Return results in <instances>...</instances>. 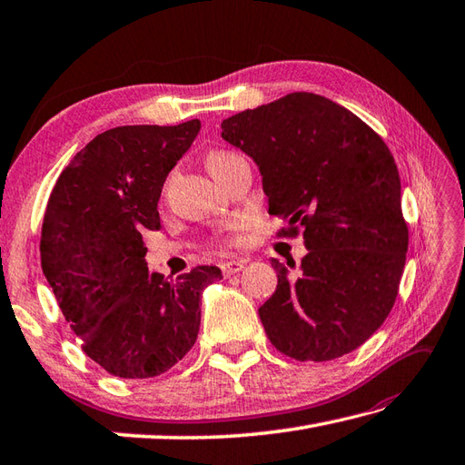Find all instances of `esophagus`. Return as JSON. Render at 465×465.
I'll list each match as a JSON object with an SVG mask.
<instances>
[{
  "instance_id": "34e87169",
  "label": "esophagus",
  "mask_w": 465,
  "mask_h": 465,
  "mask_svg": "<svg viewBox=\"0 0 465 465\" xmlns=\"http://www.w3.org/2000/svg\"><path fill=\"white\" fill-rule=\"evenodd\" d=\"M244 269V261H226L221 264V271L224 277H229V274H234Z\"/></svg>"
}]
</instances>
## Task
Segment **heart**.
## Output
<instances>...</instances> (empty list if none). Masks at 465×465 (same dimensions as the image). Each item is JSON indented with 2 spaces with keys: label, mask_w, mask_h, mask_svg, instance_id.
<instances>
[{
  "label": "heart",
  "mask_w": 465,
  "mask_h": 465,
  "mask_svg": "<svg viewBox=\"0 0 465 465\" xmlns=\"http://www.w3.org/2000/svg\"><path fill=\"white\" fill-rule=\"evenodd\" d=\"M234 158H236V154H232V153H211L206 156V168L211 170V174H216L221 168H224ZM242 234H244V224L242 223H232L231 232L226 234V242L239 244L242 241Z\"/></svg>",
  "instance_id": "obj_1"
}]
</instances>
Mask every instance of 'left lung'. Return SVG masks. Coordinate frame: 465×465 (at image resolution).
<instances>
[{
  "instance_id": "left-lung-1",
  "label": "left lung",
  "mask_w": 465,
  "mask_h": 465,
  "mask_svg": "<svg viewBox=\"0 0 465 465\" xmlns=\"http://www.w3.org/2000/svg\"><path fill=\"white\" fill-rule=\"evenodd\" d=\"M221 128L257 163L269 214L289 221L281 232L305 229L299 279L271 259L277 291L259 309L271 343L297 361L351 353L390 315L405 267L410 232L390 148L353 112L311 92L234 114Z\"/></svg>"
}]
</instances>
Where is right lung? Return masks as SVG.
Wrapping results in <instances>:
<instances>
[{
  "label": "right lung",
  "mask_w": 465,
  "mask_h": 465,
  "mask_svg": "<svg viewBox=\"0 0 465 465\" xmlns=\"http://www.w3.org/2000/svg\"><path fill=\"white\" fill-rule=\"evenodd\" d=\"M198 130L201 120L106 130L52 188L42 271L84 353L110 375L148 379L176 365L198 337L204 287L223 279L219 267H194L166 281L144 259L142 232L160 226L164 180Z\"/></svg>",
  "instance_id": "add662e5"
}]
</instances>
